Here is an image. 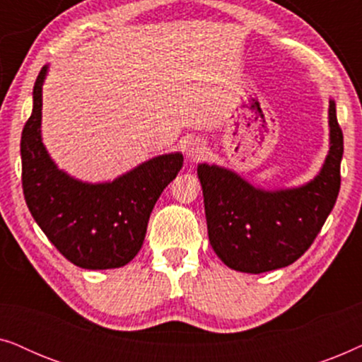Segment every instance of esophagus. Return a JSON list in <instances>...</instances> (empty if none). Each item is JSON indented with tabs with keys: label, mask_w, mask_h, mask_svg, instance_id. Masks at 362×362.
<instances>
[{
	"label": "esophagus",
	"mask_w": 362,
	"mask_h": 362,
	"mask_svg": "<svg viewBox=\"0 0 362 362\" xmlns=\"http://www.w3.org/2000/svg\"><path fill=\"white\" fill-rule=\"evenodd\" d=\"M186 151H187V156H189L191 160H199L201 156H204L206 145L201 140H191L189 143H187Z\"/></svg>",
	"instance_id": "1"
}]
</instances>
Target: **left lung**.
<instances>
[{
	"label": "left lung",
	"mask_w": 362,
	"mask_h": 362,
	"mask_svg": "<svg viewBox=\"0 0 362 362\" xmlns=\"http://www.w3.org/2000/svg\"><path fill=\"white\" fill-rule=\"evenodd\" d=\"M343 132L329 100V153L321 171L306 185L265 191L234 171L197 166L209 242L229 269L264 274L298 260L338 199Z\"/></svg>",
	"instance_id": "left-lung-1"
}]
</instances>
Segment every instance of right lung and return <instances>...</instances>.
<instances>
[{
	"label": "right lung",
	"instance_id": "add662e5",
	"mask_svg": "<svg viewBox=\"0 0 362 362\" xmlns=\"http://www.w3.org/2000/svg\"><path fill=\"white\" fill-rule=\"evenodd\" d=\"M46 74L44 66L21 135L24 199L41 230L69 262L87 270L118 269L140 252L153 207L181 170L182 155L151 158L112 182L74 180L59 170L41 140Z\"/></svg>",
	"mask_w": 362,
	"mask_h": 362
}]
</instances>
